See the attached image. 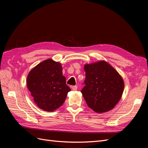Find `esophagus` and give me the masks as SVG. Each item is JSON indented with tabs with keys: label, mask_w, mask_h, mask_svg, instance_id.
<instances>
[{
	"label": "esophagus",
	"mask_w": 148,
	"mask_h": 148,
	"mask_svg": "<svg viewBox=\"0 0 148 148\" xmlns=\"http://www.w3.org/2000/svg\"><path fill=\"white\" fill-rule=\"evenodd\" d=\"M78 88V86H73L72 87H71V89H72V90L73 91H76Z\"/></svg>",
	"instance_id": "esophagus-1"
}]
</instances>
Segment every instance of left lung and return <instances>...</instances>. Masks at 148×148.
Masks as SVG:
<instances>
[{"mask_svg":"<svg viewBox=\"0 0 148 148\" xmlns=\"http://www.w3.org/2000/svg\"><path fill=\"white\" fill-rule=\"evenodd\" d=\"M84 70L85 86L81 92L88 107L97 113L112 109L123 92L122 77L105 60L85 64Z\"/></svg>","mask_w":148,"mask_h":148,"instance_id":"1","label":"left lung"}]
</instances>
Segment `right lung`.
Returning <instances> with one entry per match:
<instances>
[{
    "label": "right lung",
    "instance_id": "1",
    "mask_svg": "<svg viewBox=\"0 0 148 148\" xmlns=\"http://www.w3.org/2000/svg\"><path fill=\"white\" fill-rule=\"evenodd\" d=\"M62 75L61 64L51 59L41 62L29 71L27 87L39 109L53 112L64 104L71 89Z\"/></svg>",
    "mask_w": 148,
    "mask_h": 148
}]
</instances>
